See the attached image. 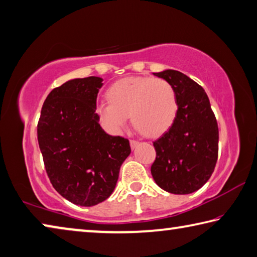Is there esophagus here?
<instances>
[{"instance_id": "esophagus-1", "label": "esophagus", "mask_w": 257, "mask_h": 257, "mask_svg": "<svg viewBox=\"0 0 257 257\" xmlns=\"http://www.w3.org/2000/svg\"><path fill=\"white\" fill-rule=\"evenodd\" d=\"M130 145H131V148L134 149V148H137V147H138L139 141H137V140H131V141H130Z\"/></svg>"}]
</instances>
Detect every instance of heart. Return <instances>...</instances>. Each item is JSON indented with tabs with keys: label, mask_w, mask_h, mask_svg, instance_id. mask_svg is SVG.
<instances>
[{
	"label": "heart",
	"mask_w": 257,
	"mask_h": 257,
	"mask_svg": "<svg viewBox=\"0 0 257 257\" xmlns=\"http://www.w3.org/2000/svg\"><path fill=\"white\" fill-rule=\"evenodd\" d=\"M108 102L96 104L95 113L108 132L117 134L127 116L134 127L146 137L165 133L175 119L178 101L173 86L163 78L126 77L106 92Z\"/></svg>",
	"instance_id": "1"
}]
</instances>
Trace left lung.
<instances>
[{"instance_id": "8db88e82", "label": "left lung", "mask_w": 257, "mask_h": 257, "mask_svg": "<svg viewBox=\"0 0 257 257\" xmlns=\"http://www.w3.org/2000/svg\"><path fill=\"white\" fill-rule=\"evenodd\" d=\"M173 86L178 101L175 119L154 142L156 159L151 175L174 195L200 189L211 178L218 154V127L209 99L199 84L178 70L154 73Z\"/></svg>"}]
</instances>
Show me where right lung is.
Returning <instances> with one entry per match:
<instances>
[{
	"label": "right lung",
	"mask_w": 257,
	"mask_h": 257,
	"mask_svg": "<svg viewBox=\"0 0 257 257\" xmlns=\"http://www.w3.org/2000/svg\"><path fill=\"white\" fill-rule=\"evenodd\" d=\"M102 78H75L43 103L37 140L53 188L70 203L94 206L111 195L130 154L127 139L109 136L95 113Z\"/></svg>",
	"instance_id": "obj_1"
}]
</instances>
